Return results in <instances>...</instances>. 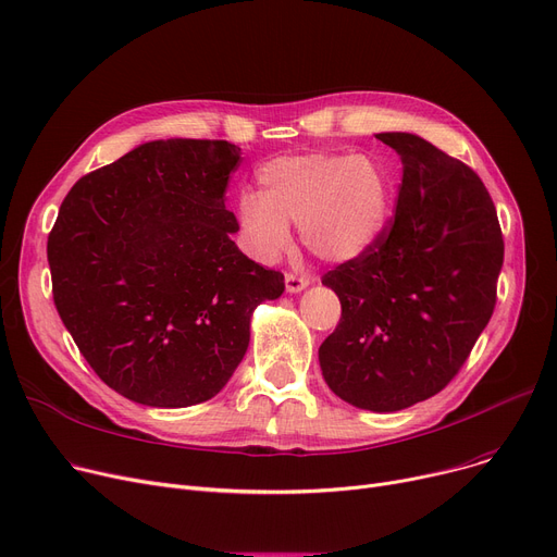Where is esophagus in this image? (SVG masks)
Instances as JSON below:
<instances>
[{"instance_id": "esophagus-1", "label": "esophagus", "mask_w": 557, "mask_h": 557, "mask_svg": "<svg viewBox=\"0 0 557 557\" xmlns=\"http://www.w3.org/2000/svg\"><path fill=\"white\" fill-rule=\"evenodd\" d=\"M284 282H286L288 294H298V290H302V288H307L311 284V277L309 275H300V273H286Z\"/></svg>"}]
</instances>
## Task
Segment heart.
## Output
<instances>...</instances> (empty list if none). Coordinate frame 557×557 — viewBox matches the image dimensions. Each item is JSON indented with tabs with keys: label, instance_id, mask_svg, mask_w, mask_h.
Masks as SVG:
<instances>
[{
	"label": "heart",
	"instance_id": "1",
	"mask_svg": "<svg viewBox=\"0 0 557 557\" xmlns=\"http://www.w3.org/2000/svg\"><path fill=\"white\" fill-rule=\"evenodd\" d=\"M257 191H244L237 214L250 252L275 261L298 223L318 257L343 261L374 244L388 216L391 185L382 164L366 156H280L257 169Z\"/></svg>",
	"mask_w": 557,
	"mask_h": 557
}]
</instances>
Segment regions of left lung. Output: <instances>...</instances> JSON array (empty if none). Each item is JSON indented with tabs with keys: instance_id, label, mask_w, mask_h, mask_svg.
<instances>
[{
	"instance_id": "left-lung-1",
	"label": "left lung",
	"mask_w": 557,
	"mask_h": 557,
	"mask_svg": "<svg viewBox=\"0 0 557 557\" xmlns=\"http://www.w3.org/2000/svg\"><path fill=\"white\" fill-rule=\"evenodd\" d=\"M401 158L397 208L372 246L323 275L341 300L318 349L327 386L368 411L441 393L490 323L504 237L479 175L411 133H379Z\"/></svg>"
}]
</instances>
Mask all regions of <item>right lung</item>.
I'll use <instances>...</instances> for the list:
<instances>
[{"mask_svg": "<svg viewBox=\"0 0 557 557\" xmlns=\"http://www.w3.org/2000/svg\"><path fill=\"white\" fill-rule=\"evenodd\" d=\"M225 139H158L83 178L49 232L53 305L103 384L158 408L212 399L284 275L230 239Z\"/></svg>", "mask_w": 557, "mask_h": 557, "instance_id": "right-lung-1", "label": "right lung"}]
</instances>
